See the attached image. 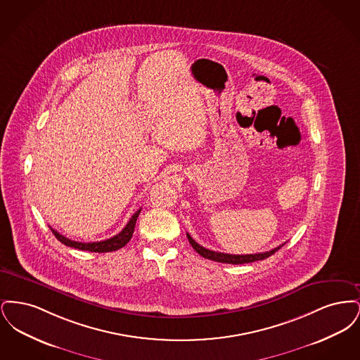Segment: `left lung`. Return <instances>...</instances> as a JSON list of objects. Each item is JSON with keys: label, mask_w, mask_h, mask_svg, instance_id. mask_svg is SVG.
Segmentation results:
<instances>
[{"label": "left lung", "mask_w": 360, "mask_h": 360, "mask_svg": "<svg viewBox=\"0 0 360 360\" xmlns=\"http://www.w3.org/2000/svg\"><path fill=\"white\" fill-rule=\"evenodd\" d=\"M188 236V243L191 244V247L194 248L195 252H198L200 255L209 260H213V262H220V263H229V264H243V263H251V262H257V260H263L266 257H271L273 254H275L282 245L276 247L274 250H270L267 252H259V254H248V255H232V254H224V252H216V251H212V250H207L205 247L200 245L195 240H193V238L186 233Z\"/></svg>", "instance_id": "left-lung-1"}]
</instances>
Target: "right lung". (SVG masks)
Masks as SVG:
<instances>
[{
    "label": "right lung",
    "instance_id": "right-lung-1",
    "mask_svg": "<svg viewBox=\"0 0 360 360\" xmlns=\"http://www.w3.org/2000/svg\"><path fill=\"white\" fill-rule=\"evenodd\" d=\"M140 210L139 209L136 213L131 217V220L128 221V224L122 228L119 235L110 238V239L103 240V241H93V243H82V241H74V240H70L60 235L59 232H56L55 229H52V233L55 235V238L59 240L60 243H63L65 245L71 247V248H78V250H82V251H90V252H112V251H117L120 250L121 247H124L131 238L134 235V231H135V225H136L137 217L140 214Z\"/></svg>",
    "mask_w": 360,
    "mask_h": 360
}]
</instances>
